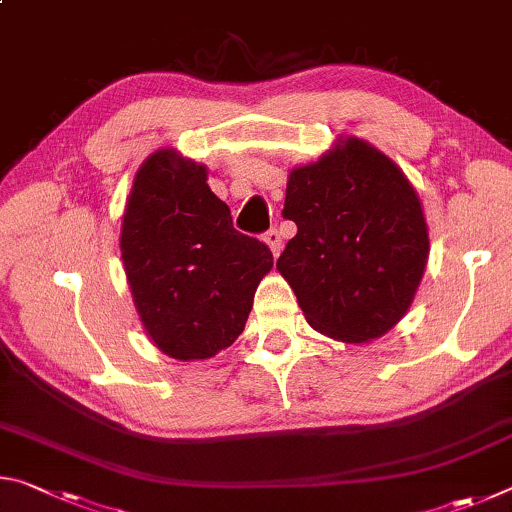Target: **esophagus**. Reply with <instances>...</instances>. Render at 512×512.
I'll use <instances>...</instances> for the list:
<instances>
[{"instance_id": "1", "label": "esophagus", "mask_w": 512, "mask_h": 512, "mask_svg": "<svg viewBox=\"0 0 512 512\" xmlns=\"http://www.w3.org/2000/svg\"><path fill=\"white\" fill-rule=\"evenodd\" d=\"M264 241L268 244V248H271V253H273L275 257L282 253V235H280V232H277L275 228L266 232V235H264Z\"/></svg>"}]
</instances>
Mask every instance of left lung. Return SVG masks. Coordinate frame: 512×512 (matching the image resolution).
<instances>
[{
    "label": "left lung",
    "instance_id": "8db88e82",
    "mask_svg": "<svg viewBox=\"0 0 512 512\" xmlns=\"http://www.w3.org/2000/svg\"><path fill=\"white\" fill-rule=\"evenodd\" d=\"M284 219L298 225L277 271L307 323L343 343H368L400 323L420 287L429 232L397 164L359 137L289 173Z\"/></svg>",
    "mask_w": 512,
    "mask_h": 512
}]
</instances>
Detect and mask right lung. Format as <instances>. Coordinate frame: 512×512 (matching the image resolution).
<instances>
[{
  "label": "right lung",
  "mask_w": 512,
  "mask_h": 512,
  "mask_svg": "<svg viewBox=\"0 0 512 512\" xmlns=\"http://www.w3.org/2000/svg\"><path fill=\"white\" fill-rule=\"evenodd\" d=\"M119 248L146 334L180 361L230 348L273 268L268 246L235 230L203 164L173 149L155 151L135 173Z\"/></svg>",
  "instance_id": "right-lung-1"
}]
</instances>
